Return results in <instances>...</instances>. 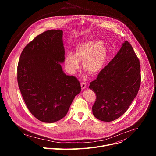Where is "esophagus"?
Here are the masks:
<instances>
[{
    "label": "esophagus",
    "instance_id": "34e87169",
    "mask_svg": "<svg viewBox=\"0 0 156 156\" xmlns=\"http://www.w3.org/2000/svg\"><path fill=\"white\" fill-rule=\"evenodd\" d=\"M81 87L82 89H85L86 87V83L84 82H81Z\"/></svg>",
    "mask_w": 156,
    "mask_h": 156
}]
</instances>
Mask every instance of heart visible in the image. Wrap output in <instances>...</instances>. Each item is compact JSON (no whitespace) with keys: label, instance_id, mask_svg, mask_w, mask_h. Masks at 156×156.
Masks as SVG:
<instances>
[{"label":"heart","instance_id":"b5f03b06","mask_svg":"<svg viewBox=\"0 0 156 156\" xmlns=\"http://www.w3.org/2000/svg\"><path fill=\"white\" fill-rule=\"evenodd\" d=\"M107 56L106 47L99 41H84L77 46L75 54L66 55L65 62L71 73H75L80 67V62H83L84 69L91 74L99 72L103 68Z\"/></svg>","mask_w":156,"mask_h":156}]
</instances>
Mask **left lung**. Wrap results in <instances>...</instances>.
<instances>
[{
    "mask_svg": "<svg viewBox=\"0 0 156 156\" xmlns=\"http://www.w3.org/2000/svg\"><path fill=\"white\" fill-rule=\"evenodd\" d=\"M140 84V60L126 41L114 58L90 83L89 87L96 94L94 116L104 122L119 118L136 96Z\"/></svg>",
    "mask_w": 156,
    "mask_h": 156,
    "instance_id": "1",
    "label": "left lung"
}]
</instances>
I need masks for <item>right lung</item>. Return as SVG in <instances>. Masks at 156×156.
I'll use <instances>...</instances> for the list:
<instances>
[{
	"label": "right lung",
	"instance_id": "right-lung-1",
	"mask_svg": "<svg viewBox=\"0 0 156 156\" xmlns=\"http://www.w3.org/2000/svg\"><path fill=\"white\" fill-rule=\"evenodd\" d=\"M63 31L51 30L37 36L22 51L17 67L20 90L30 112L39 120L54 123L68 112L81 91L77 78L65 75Z\"/></svg>",
	"mask_w": 156,
	"mask_h": 156
}]
</instances>
